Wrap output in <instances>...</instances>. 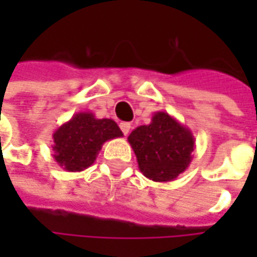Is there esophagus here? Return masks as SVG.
Segmentation results:
<instances>
[{
	"label": "esophagus",
	"instance_id": "1",
	"mask_svg": "<svg viewBox=\"0 0 257 257\" xmlns=\"http://www.w3.org/2000/svg\"><path fill=\"white\" fill-rule=\"evenodd\" d=\"M120 129H122V132L125 134V135H128L129 134V131H131V123H128V122H122L120 125Z\"/></svg>",
	"mask_w": 257,
	"mask_h": 257
}]
</instances>
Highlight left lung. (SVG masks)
<instances>
[{
  "label": "left lung",
  "mask_w": 257,
  "mask_h": 257,
  "mask_svg": "<svg viewBox=\"0 0 257 257\" xmlns=\"http://www.w3.org/2000/svg\"><path fill=\"white\" fill-rule=\"evenodd\" d=\"M140 171L153 181H173L192 162L195 137L167 111H156L149 125L135 128L128 137Z\"/></svg>",
  "instance_id": "8db88e82"
}]
</instances>
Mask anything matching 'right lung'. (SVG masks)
Listing matches in <instances>:
<instances>
[{"label":"right lung","instance_id":"1","mask_svg":"<svg viewBox=\"0 0 257 257\" xmlns=\"http://www.w3.org/2000/svg\"><path fill=\"white\" fill-rule=\"evenodd\" d=\"M119 137L123 134L113 119L80 111L53 132V159L68 173L83 171L95 162L105 141Z\"/></svg>","mask_w":257,"mask_h":257}]
</instances>
